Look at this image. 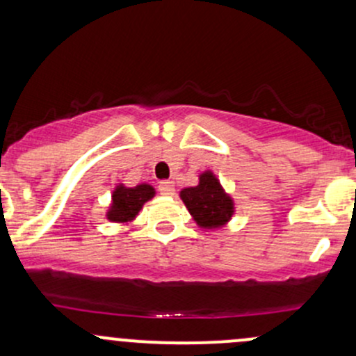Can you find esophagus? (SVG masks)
<instances>
[{
	"label": "esophagus",
	"instance_id": "1",
	"mask_svg": "<svg viewBox=\"0 0 356 356\" xmlns=\"http://www.w3.org/2000/svg\"><path fill=\"white\" fill-rule=\"evenodd\" d=\"M159 191H160V194H163V196H170V194H174V191H175L174 182H172V181H162L159 184Z\"/></svg>",
	"mask_w": 356,
	"mask_h": 356
}]
</instances>
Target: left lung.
Masks as SVG:
<instances>
[{"label":"left lung","instance_id":"8db88e82","mask_svg":"<svg viewBox=\"0 0 356 356\" xmlns=\"http://www.w3.org/2000/svg\"><path fill=\"white\" fill-rule=\"evenodd\" d=\"M181 199L193 214L194 221L202 228H220L233 216V201L225 194L213 172H204L196 187L181 191Z\"/></svg>","mask_w":356,"mask_h":356}]
</instances>
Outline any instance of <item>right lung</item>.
Returning <instances> with one entry per match:
<instances>
[{"mask_svg":"<svg viewBox=\"0 0 356 356\" xmlns=\"http://www.w3.org/2000/svg\"><path fill=\"white\" fill-rule=\"evenodd\" d=\"M154 187L140 184L136 187L118 186L113 193V204L108 211V220L115 222L131 221L148 199L154 197Z\"/></svg>","mask_w":356,"mask_h":356,"instance_id":"add662e5","label":"right lung"}]
</instances>
